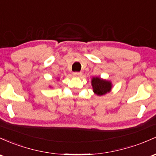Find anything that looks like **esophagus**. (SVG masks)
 <instances>
[{"label": "esophagus", "instance_id": "esophagus-1", "mask_svg": "<svg viewBox=\"0 0 156 156\" xmlns=\"http://www.w3.org/2000/svg\"><path fill=\"white\" fill-rule=\"evenodd\" d=\"M73 75L74 76H80L82 75L81 72H74L73 73Z\"/></svg>", "mask_w": 156, "mask_h": 156}]
</instances>
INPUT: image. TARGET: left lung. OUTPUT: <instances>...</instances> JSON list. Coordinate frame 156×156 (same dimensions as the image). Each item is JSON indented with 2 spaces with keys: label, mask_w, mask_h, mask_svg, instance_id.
<instances>
[{
  "label": "left lung",
  "mask_w": 156,
  "mask_h": 156,
  "mask_svg": "<svg viewBox=\"0 0 156 156\" xmlns=\"http://www.w3.org/2000/svg\"><path fill=\"white\" fill-rule=\"evenodd\" d=\"M91 83L94 92L98 96L105 95L111 90L112 85L111 82L101 80L100 78H93Z\"/></svg>",
  "instance_id": "8db88e82"
}]
</instances>
